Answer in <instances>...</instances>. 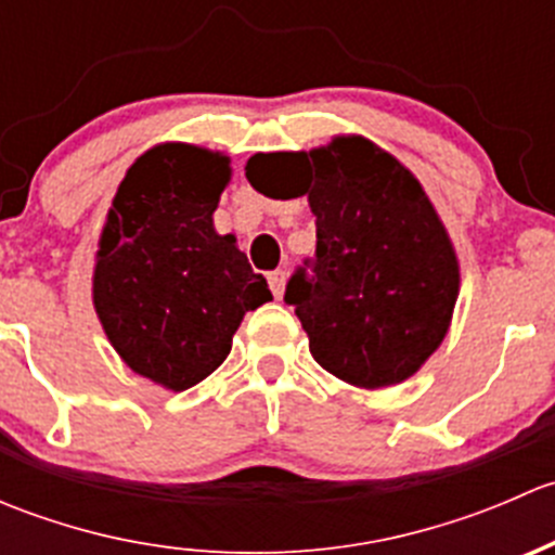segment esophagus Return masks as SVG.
I'll return each instance as SVG.
<instances>
[{
    "instance_id": "obj_1",
    "label": "esophagus",
    "mask_w": 555,
    "mask_h": 555,
    "mask_svg": "<svg viewBox=\"0 0 555 555\" xmlns=\"http://www.w3.org/2000/svg\"><path fill=\"white\" fill-rule=\"evenodd\" d=\"M268 284H271V293L276 295V298H282V295H284V284H287V273H284V271H271V273H268Z\"/></svg>"
}]
</instances>
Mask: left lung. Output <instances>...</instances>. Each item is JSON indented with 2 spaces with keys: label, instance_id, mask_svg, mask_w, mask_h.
I'll list each match as a JSON object with an SVG mask.
<instances>
[{
  "label": "left lung",
  "instance_id": "8db88e82",
  "mask_svg": "<svg viewBox=\"0 0 555 555\" xmlns=\"http://www.w3.org/2000/svg\"><path fill=\"white\" fill-rule=\"evenodd\" d=\"M279 166L304 171L317 217L313 273H295L284 300L311 357L340 382L384 389L411 378L449 335L459 257L416 173L360 133L309 153H257L246 179L271 193Z\"/></svg>",
  "mask_w": 555,
  "mask_h": 555
}]
</instances>
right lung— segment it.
Segmentation results:
<instances>
[{
    "mask_svg": "<svg viewBox=\"0 0 555 555\" xmlns=\"http://www.w3.org/2000/svg\"><path fill=\"white\" fill-rule=\"evenodd\" d=\"M231 158L188 142L139 155L112 198L93 266V309L137 376L182 391L231 354L246 311L273 300L215 209Z\"/></svg>",
    "mask_w": 555,
    "mask_h": 555,
    "instance_id": "right-lung-1",
    "label": "right lung"
}]
</instances>
